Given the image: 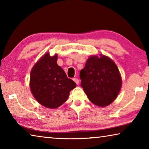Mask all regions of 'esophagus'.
Returning <instances> with one entry per match:
<instances>
[{"instance_id": "esophagus-1", "label": "esophagus", "mask_w": 149, "mask_h": 149, "mask_svg": "<svg viewBox=\"0 0 149 149\" xmlns=\"http://www.w3.org/2000/svg\"><path fill=\"white\" fill-rule=\"evenodd\" d=\"M73 80L75 82V84H76L77 85L79 84V79H77V78H74V79H73Z\"/></svg>"}]
</instances>
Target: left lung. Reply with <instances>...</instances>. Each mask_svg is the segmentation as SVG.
I'll return each mask as SVG.
<instances>
[{
	"label": "left lung",
	"instance_id": "obj_1",
	"mask_svg": "<svg viewBox=\"0 0 149 149\" xmlns=\"http://www.w3.org/2000/svg\"><path fill=\"white\" fill-rule=\"evenodd\" d=\"M81 86L93 104L106 107L111 104L119 93L122 79L115 63L109 58L90 57L80 71Z\"/></svg>",
	"mask_w": 149,
	"mask_h": 149
}]
</instances>
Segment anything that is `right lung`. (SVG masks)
<instances>
[{
    "instance_id": "obj_1",
    "label": "right lung",
    "mask_w": 149,
    "mask_h": 149,
    "mask_svg": "<svg viewBox=\"0 0 149 149\" xmlns=\"http://www.w3.org/2000/svg\"><path fill=\"white\" fill-rule=\"evenodd\" d=\"M57 54H45L31 72L30 89L38 102L49 108H56L66 101L76 84L57 64Z\"/></svg>"
}]
</instances>
